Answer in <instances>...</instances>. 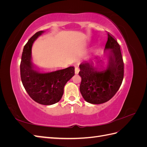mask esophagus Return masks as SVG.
Segmentation results:
<instances>
[{
  "instance_id": "34e87169",
  "label": "esophagus",
  "mask_w": 147,
  "mask_h": 147,
  "mask_svg": "<svg viewBox=\"0 0 147 147\" xmlns=\"http://www.w3.org/2000/svg\"><path fill=\"white\" fill-rule=\"evenodd\" d=\"M79 71H80V69H79L78 67H75V74H78V72H79Z\"/></svg>"
}]
</instances>
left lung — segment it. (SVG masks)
Segmentation results:
<instances>
[{
    "label": "left lung",
    "mask_w": 147,
    "mask_h": 147,
    "mask_svg": "<svg viewBox=\"0 0 147 147\" xmlns=\"http://www.w3.org/2000/svg\"><path fill=\"white\" fill-rule=\"evenodd\" d=\"M104 50L109 51L107 54L108 64L105 69L101 70L94 67L92 61L79 65V75L82 77L80 91L84 99L92 104H103L112 99L121 86L124 77L120 46L110 33Z\"/></svg>",
    "instance_id": "8db88e82"
}]
</instances>
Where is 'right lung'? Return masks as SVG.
<instances>
[{
	"label": "right lung",
	"instance_id": "obj_1",
	"mask_svg": "<svg viewBox=\"0 0 147 147\" xmlns=\"http://www.w3.org/2000/svg\"><path fill=\"white\" fill-rule=\"evenodd\" d=\"M44 31L35 33L26 44L20 64L21 82L29 96L42 105L58 102L64 93L65 84L75 75L74 67L54 72L42 73L37 70L31 61V49L34 41Z\"/></svg>",
	"mask_w": 147,
	"mask_h": 147
}]
</instances>
